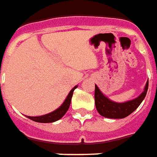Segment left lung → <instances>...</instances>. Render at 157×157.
<instances>
[{"label":"left lung","instance_id":"1","mask_svg":"<svg viewBox=\"0 0 157 157\" xmlns=\"http://www.w3.org/2000/svg\"><path fill=\"white\" fill-rule=\"evenodd\" d=\"M149 87V81H147L144 91L135 99L124 103H117L110 100L104 95L98 87L95 86V105L97 110L101 116L107 118H124L130 115L140 105L144 99Z\"/></svg>","mask_w":157,"mask_h":157}]
</instances>
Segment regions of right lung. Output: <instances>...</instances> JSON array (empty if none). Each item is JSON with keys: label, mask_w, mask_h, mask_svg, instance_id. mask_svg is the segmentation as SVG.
I'll use <instances>...</instances> for the list:
<instances>
[{"label": "right lung", "mask_w": 157, "mask_h": 157, "mask_svg": "<svg viewBox=\"0 0 157 157\" xmlns=\"http://www.w3.org/2000/svg\"><path fill=\"white\" fill-rule=\"evenodd\" d=\"M77 87H78V86H74L71 89V91L69 92V94L67 95L66 98L64 101V103L62 104V105L59 108H58L57 110H54V111H52L51 113H48V114H46V115L40 116V117H28V116H27V117H28L31 120L34 121V122H38V123H52V122H55V121L60 119L69 109L70 104H71V97H72V94H73V91Z\"/></svg>", "instance_id": "add662e5"}]
</instances>
